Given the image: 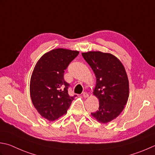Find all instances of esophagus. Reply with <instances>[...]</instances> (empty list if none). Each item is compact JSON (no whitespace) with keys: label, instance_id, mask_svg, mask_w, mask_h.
Returning <instances> with one entry per match:
<instances>
[{"label":"esophagus","instance_id":"34e87169","mask_svg":"<svg viewBox=\"0 0 155 155\" xmlns=\"http://www.w3.org/2000/svg\"><path fill=\"white\" fill-rule=\"evenodd\" d=\"M83 97L84 98H87V97H89V94H88L87 93H86V92H84L83 93Z\"/></svg>","mask_w":155,"mask_h":155}]
</instances>
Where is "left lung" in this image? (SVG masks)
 Returning a JSON list of instances; mask_svg holds the SVG:
<instances>
[{
  "label": "left lung",
  "mask_w": 155,
  "mask_h": 155,
  "mask_svg": "<svg viewBox=\"0 0 155 155\" xmlns=\"http://www.w3.org/2000/svg\"><path fill=\"white\" fill-rule=\"evenodd\" d=\"M82 56L95 74L93 94L99 101V110L92 116L107 123L121 114L128 101L129 82L123 64L116 56L101 51H88Z\"/></svg>",
  "instance_id": "left-lung-1"
}]
</instances>
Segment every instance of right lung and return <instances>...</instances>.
<instances>
[{
    "instance_id": "add662e5",
    "label": "right lung",
    "mask_w": 155,
    "mask_h": 155,
    "mask_svg": "<svg viewBox=\"0 0 155 155\" xmlns=\"http://www.w3.org/2000/svg\"><path fill=\"white\" fill-rule=\"evenodd\" d=\"M78 51L58 48L41 56L33 70L30 95L36 110L45 119L54 121L67 112L74 96L68 95L70 84L64 71L78 55Z\"/></svg>"
}]
</instances>
